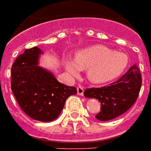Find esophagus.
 Listing matches in <instances>:
<instances>
[{"instance_id": "esophagus-1", "label": "esophagus", "mask_w": 151, "mask_h": 151, "mask_svg": "<svg viewBox=\"0 0 151 151\" xmlns=\"http://www.w3.org/2000/svg\"><path fill=\"white\" fill-rule=\"evenodd\" d=\"M77 94L80 95V96H83V94H84V88L81 87V86H78Z\"/></svg>"}]
</instances>
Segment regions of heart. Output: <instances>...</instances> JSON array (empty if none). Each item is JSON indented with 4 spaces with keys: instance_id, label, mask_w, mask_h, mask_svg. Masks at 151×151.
<instances>
[{
    "instance_id": "heart-1",
    "label": "heart",
    "mask_w": 151,
    "mask_h": 151,
    "mask_svg": "<svg viewBox=\"0 0 151 151\" xmlns=\"http://www.w3.org/2000/svg\"><path fill=\"white\" fill-rule=\"evenodd\" d=\"M64 64L71 76H77L80 70H86L88 81L101 84L119 77L129 67V57L102 45H94L76 51L73 61L66 60Z\"/></svg>"
}]
</instances>
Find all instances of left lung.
Instances as JSON below:
<instances>
[{"instance_id": "left-lung-1", "label": "left lung", "mask_w": 151, "mask_h": 151, "mask_svg": "<svg viewBox=\"0 0 151 151\" xmlns=\"http://www.w3.org/2000/svg\"><path fill=\"white\" fill-rule=\"evenodd\" d=\"M142 86V75L136 65L119 80L108 86L87 88L86 98L98 99L101 111L95 117L101 121H107L124 114L135 103Z\"/></svg>"}]
</instances>
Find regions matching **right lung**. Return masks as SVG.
Returning <instances> with one entry per match:
<instances>
[{"mask_svg": "<svg viewBox=\"0 0 151 151\" xmlns=\"http://www.w3.org/2000/svg\"><path fill=\"white\" fill-rule=\"evenodd\" d=\"M38 47L26 50L11 67V89L25 114L38 121L50 122L57 119L76 88L57 81L50 70L39 66Z\"/></svg>", "mask_w": 151, "mask_h": 151, "instance_id": "add662e5", "label": "right lung"}]
</instances>
